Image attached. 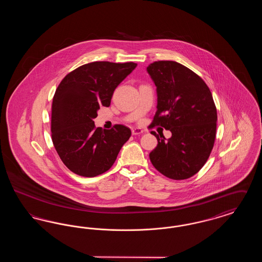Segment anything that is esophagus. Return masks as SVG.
<instances>
[{"label": "esophagus", "instance_id": "1", "mask_svg": "<svg viewBox=\"0 0 262 262\" xmlns=\"http://www.w3.org/2000/svg\"><path fill=\"white\" fill-rule=\"evenodd\" d=\"M143 133H144V130H143L142 128H140V127H136V128H133V129H132V134H133L134 136L141 135V134H143Z\"/></svg>", "mask_w": 262, "mask_h": 262}]
</instances>
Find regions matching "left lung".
<instances>
[{"label": "left lung", "instance_id": "1", "mask_svg": "<svg viewBox=\"0 0 262 262\" xmlns=\"http://www.w3.org/2000/svg\"><path fill=\"white\" fill-rule=\"evenodd\" d=\"M147 73L157 91L150 127L160 125L172 133L169 139L151 133L158 144L150 161L167 178L188 179L204 166L214 145L217 110L211 92L200 76L179 62H152Z\"/></svg>", "mask_w": 262, "mask_h": 262}]
</instances>
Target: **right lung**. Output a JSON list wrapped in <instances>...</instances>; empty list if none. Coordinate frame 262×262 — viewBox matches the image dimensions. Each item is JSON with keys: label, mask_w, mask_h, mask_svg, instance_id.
Returning a JSON list of instances; mask_svg holds the SVG:
<instances>
[{"label": "right lung", "mask_w": 262, "mask_h": 262, "mask_svg": "<svg viewBox=\"0 0 262 262\" xmlns=\"http://www.w3.org/2000/svg\"><path fill=\"white\" fill-rule=\"evenodd\" d=\"M136 62H93L78 67L56 89L51 118L52 141L62 163L75 174L96 177L108 171L132 135L123 125L95 127L101 106L109 107L116 88Z\"/></svg>", "instance_id": "right-lung-1"}]
</instances>
